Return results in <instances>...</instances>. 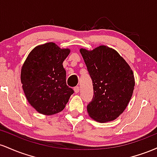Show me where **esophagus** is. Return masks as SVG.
<instances>
[{
	"mask_svg": "<svg viewBox=\"0 0 157 157\" xmlns=\"http://www.w3.org/2000/svg\"><path fill=\"white\" fill-rule=\"evenodd\" d=\"M74 91H75V92L77 94L80 91V87L79 86H75V88H74Z\"/></svg>",
	"mask_w": 157,
	"mask_h": 157,
	"instance_id": "34e87169",
	"label": "esophagus"
}]
</instances>
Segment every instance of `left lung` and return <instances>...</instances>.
I'll list each match as a JSON object with an SVG mask.
<instances>
[{"label":"left lung","instance_id":"left-lung-1","mask_svg":"<svg viewBox=\"0 0 157 157\" xmlns=\"http://www.w3.org/2000/svg\"><path fill=\"white\" fill-rule=\"evenodd\" d=\"M92 80L94 95L88 104L89 116L100 122L112 121L127 107L134 88L132 70L114 49L100 46L80 50Z\"/></svg>","mask_w":157,"mask_h":157}]
</instances>
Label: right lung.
Wrapping results in <instances>:
<instances>
[{"mask_svg":"<svg viewBox=\"0 0 157 157\" xmlns=\"http://www.w3.org/2000/svg\"><path fill=\"white\" fill-rule=\"evenodd\" d=\"M70 50L54 43L37 46L21 69V82L29 102L39 113L52 115L64 109L74 90L66 85L63 63Z\"/></svg>","mask_w":157,"mask_h":157,"instance_id":"1","label":"right lung"}]
</instances>
